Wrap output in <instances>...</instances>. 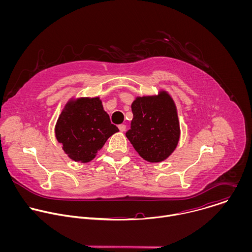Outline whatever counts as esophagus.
<instances>
[{"label":"esophagus","instance_id":"1","mask_svg":"<svg viewBox=\"0 0 252 252\" xmlns=\"http://www.w3.org/2000/svg\"><path fill=\"white\" fill-rule=\"evenodd\" d=\"M119 128H120L121 131H125L126 128V125H120V126H119Z\"/></svg>","mask_w":252,"mask_h":252}]
</instances>
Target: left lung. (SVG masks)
I'll return each mask as SVG.
<instances>
[{"label": "left lung", "instance_id": "obj_1", "mask_svg": "<svg viewBox=\"0 0 252 252\" xmlns=\"http://www.w3.org/2000/svg\"><path fill=\"white\" fill-rule=\"evenodd\" d=\"M133 119L126 133L133 149L149 162L166 159L176 149L181 128L175 103L169 94L136 96L131 103Z\"/></svg>", "mask_w": 252, "mask_h": 252}]
</instances>
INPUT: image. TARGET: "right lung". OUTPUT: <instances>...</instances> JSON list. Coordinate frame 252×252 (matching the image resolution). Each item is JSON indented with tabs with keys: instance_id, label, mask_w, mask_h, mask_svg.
Returning <instances> with one entry per match:
<instances>
[{
	"instance_id": "obj_1",
	"label": "right lung",
	"mask_w": 252,
	"mask_h": 252,
	"mask_svg": "<svg viewBox=\"0 0 252 252\" xmlns=\"http://www.w3.org/2000/svg\"><path fill=\"white\" fill-rule=\"evenodd\" d=\"M118 131L98 96L69 99L55 126L56 138L65 155L83 163L93 160L107 138Z\"/></svg>"
}]
</instances>
